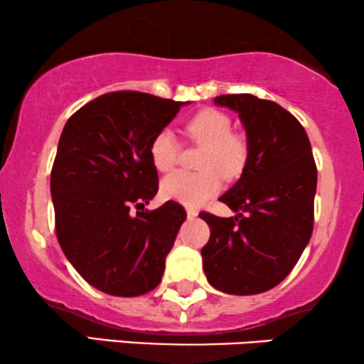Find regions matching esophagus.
Wrapping results in <instances>:
<instances>
[{"label": "esophagus", "instance_id": "34e87169", "mask_svg": "<svg viewBox=\"0 0 364 364\" xmlns=\"http://www.w3.org/2000/svg\"><path fill=\"white\" fill-rule=\"evenodd\" d=\"M186 215H188V218H195V216L198 215V210L193 208V206H188V208H186Z\"/></svg>", "mask_w": 364, "mask_h": 364}]
</instances>
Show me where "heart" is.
<instances>
[{
    "label": "heart",
    "instance_id": "obj_1",
    "mask_svg": "<svg viewBox=\"0 0 364 364\" xmlns=\"http://www.w3.org/2000/svg\"><path fill=\"white\" fill-rule=\"evenodd\" d=\"M188 139L203 146L198 168L201 171H176L161 183V193L168 200L196 206L222 188V176L235 178L243 171L248 158L247 141L232 132V121L227 114L215 109H203L186 122ZM149 156L154 168L166 173L176 166L179 146L169 129H161L149 142Z\"/></svg>",
    "mask_w": 364,
    "mask_h": 364
}]
</instances>
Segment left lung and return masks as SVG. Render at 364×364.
Masks as SVG:
<instances>
[{"instance_id":"obj_1","label":"left lung","mask_w":364,"mask_h":364,"mask_svg":"<svg viewBox=\"0 0 364 364\" xmlns=\"http://www.w3.org/2000/svg\"><path fill=\"white\" fill-rule=\"evenodd\" d=\"M213 102L238 112L248 158L240 179L220 196L235 218L200 213L210 227L203 270L218 291L252 296L282 282L309 243L317 168L304 127L279 104L250 94Z\"/></svg>"}]
</instances>
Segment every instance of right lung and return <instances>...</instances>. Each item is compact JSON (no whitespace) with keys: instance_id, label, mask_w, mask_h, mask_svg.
I'll return each instance as SVG.
<instances>
[{"instance_id":"right-lung-1","label":"right lung","mask_w":364,"mask_h":364,"mask_svg":"<svg viewBox=\"0 0 364 364\" xmlns=\"http://www.w3.org/2000/svg\"><path fill=\"white\" fill-rule=\"evenodd\" d=\"M181 105L142 92H110L77 110L60 136L50 178L58 243L73 269L110 296L158 287L186 220L171 200L144 210L158 193L149 142ZM132 205L143 210L132 215Z\"/></svg>"}]
</instances>
